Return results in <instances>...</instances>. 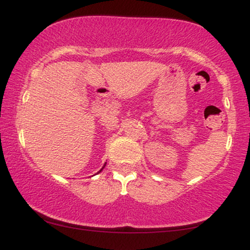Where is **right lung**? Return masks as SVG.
I'll return each mask as SVG.
<instances>
[{
	"label": "right lung",
	"instance_id": "1",
	"mask_svg": "<svg viewBox=\"0 0 250 250\" xmlns=\"http://www.w3.org/2000/svg\"><path fill=\"white\" fill-rule=\"evenodd\" d=\"M105 165H107V163H104V166H103V167H102V169H103V168H104V167H105ZM102 169H101V170H100V171H102ZM100 171H99V173H100Z\"/></svg>",
	"mask_w": 250,
	"mask_h": 250
}]
</instances>
